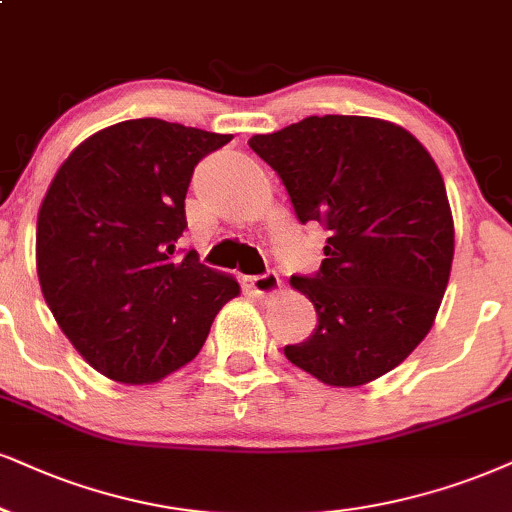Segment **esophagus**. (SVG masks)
Segmentation results:
<instances>
[{
    "mask_svg": "<svg viewBox=\"0 0 512 512\" xmlns=\"http://www.w3.org/2000/svg\"><path fill=\"white\" fill-rule=\"evenodd\" d=\"M244 289L256 296L275 294L280 289V277H277L275 270H266L263 275H249L244 277Z\"/></svg>",
    "mask_w": 512,
    "mask_h": 512,
    "instance_id": "1",
    "label": "esophagus"
}]
</instances>
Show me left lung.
<instances>
[{"instance_id":"8db88e82","label":"left lung","mask_w":512,"mask_h":512,"mask_svg":"<svg viewBox=\"0 0 512 512\" xmlns=\"http://www.w3.org/2000/svg\"><path fill=\"white\" fill-rule=\"evenodd\" d=\"M249 147L282 180L296 220L327 230L318 273L292 275L318 325L285 356L330 387L394 370L449 285L453 218L437 163L408 130L365 116H308Z\"/></svg>"}]
</instances>
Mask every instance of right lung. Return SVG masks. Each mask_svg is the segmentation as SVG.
<instances>
[{"instance_id": "right-lung-1", "label": "right lung", "mask_w": 512, "mask_h": 512, "mask_svg": "<svg viewBox=\"0 0 512 512\" xmlns=\"http://www.w3.org/2000/svg\"><path fill=\"white\" fill-rule=\"evenodd\" d=\"M232 135L159 118L99 130L63 161L37 216L44 301L80 356L116 382L192 361L235 277L178 251L194 168Z\"/></svg>"}]
</instances>
